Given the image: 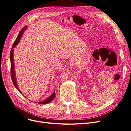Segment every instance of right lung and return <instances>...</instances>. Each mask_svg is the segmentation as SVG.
I'll return each mask as SVG.
<instances>
[{
	"label": "right lung",
	"mask_w": 131,
	"mask_h": 131,
	"mask_svg": "<svg viewBox=\"0 0 131 131\" xmlns=\"http://www.w3.org/2000/svg\"><path fill=\"white\" fill-rule=\"evenodd\" d=\"M27 28V26H25V27L21 30V31L20 32V33H19L17 38L16 39V40H15V41L13 43V47H12V49L11 50V52H10V60H11V78H12V81L13 82V84L14 85V86L17 89V90L21 93V92L19 88H18V86H17V81H16V79H15V71H14V61H13V48H14V47L17 45L18 43H19V42L20 40V38L21 37V36L24 32V30ZM55 92H54L52 95L49 96L48 98H47L46 100L45 101H43L42 102H39L37 103H39V104H47L50 102H51L53 100V99L55 97Z\"/></svg>",
	"instance_id": "obj_1"
}]
</instances>
